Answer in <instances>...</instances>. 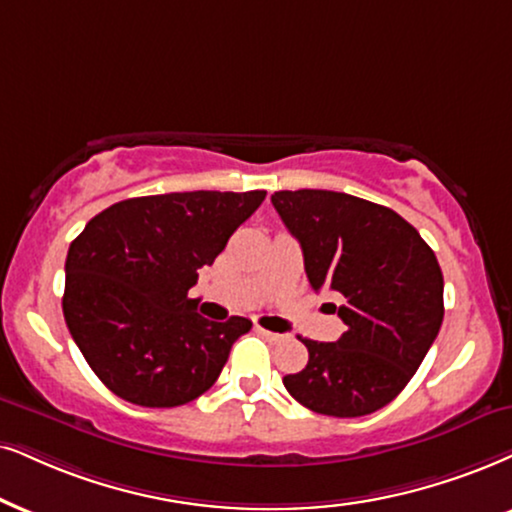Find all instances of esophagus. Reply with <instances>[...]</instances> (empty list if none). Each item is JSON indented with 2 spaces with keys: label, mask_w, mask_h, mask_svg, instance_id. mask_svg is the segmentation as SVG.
I'll list each match as a JSON object with an SVG mask.
<instances>
[{
  "label": "esophagus",
  "mask_w": 512,
  "mask_h": 512,
  "mask_svg": "<svg viewBox=\"0 0 512 512\" xmlns=\"http://www.w3.org/2000/svg\"><path fill=\"white\" fill-rule=\"evenodd\" d=\"M257 331H260L264 338H267L269 342H278V340H283V335H278V333H271V331H267V328H257Z\"/></svg>",
  "instance_id": "esophagus-1"
}]
</instances>
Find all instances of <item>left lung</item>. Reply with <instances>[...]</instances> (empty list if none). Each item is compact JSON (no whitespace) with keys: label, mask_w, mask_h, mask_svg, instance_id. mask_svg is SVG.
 <instances>
[{"label":"left lung","mask_w":512,"mask_h":512,"mask_svg":"<svg viewBox=\"0 0 512 512\" xmlns=\"http://www.w3.org/2000/svg\"><path fill=\"white\" fill-rule=\"evenodd\" d=\"M271 203L300 241L314 290L345 297L338 342L302 340L309 352L283 385L323 416L383 409L409 385L444 319L435 252L397 212L338 191H276Z\"/></svg>","instance_id":"obj_1"}]
</instances>
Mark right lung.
<instances>
[{
  "label": "right lung",
  "mask_w": 512,
  "mask_h": 512,
  "mask_svg": "<svg viewBox=\"0 0 512 512\" xmlns=\"http://www.w3.org/2000/svg\"><path fill=\"white\" fill-rule=\"evenodd\" d=\"M267 191L129 198L70 243L63 316L82 357L120 399L172 409L208 392L252 323L196 312L189 290Z\"/></svg>",
  "instance_id": "obj_1"
}]
</instances>
